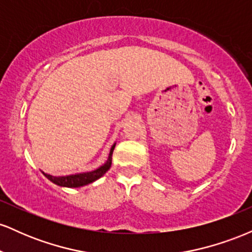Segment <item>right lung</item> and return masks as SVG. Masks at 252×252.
Instances as JSON below:
<instances>
[{
  "mask_svg": "<svg viewBox=\"0 0 252 252\" xmlns=\"http://www.w3.org/2000/svg\"><path fill=\"white\" fill-rule=\"evenodd\" d=\"M115 146L111 147L109 153V158L106 160V162L100 166L99 168L92 170V172H86V173H79V174H72V175H66V176H53L50 174H46V173L42 172V174L48 179V180L53 182V184L58 185V186H62V187H70V189H76V187H82L85 186V185L91 184V182L98 180L99 178L105 174L106 172L110 169L111 167V156H112V152H114Z\"/></svg>",
  "mask_w": 252,
  "mask_h": 252,
  "instance_id": "right-lung-1",
  "label": "right lung"
}]
</instances>
